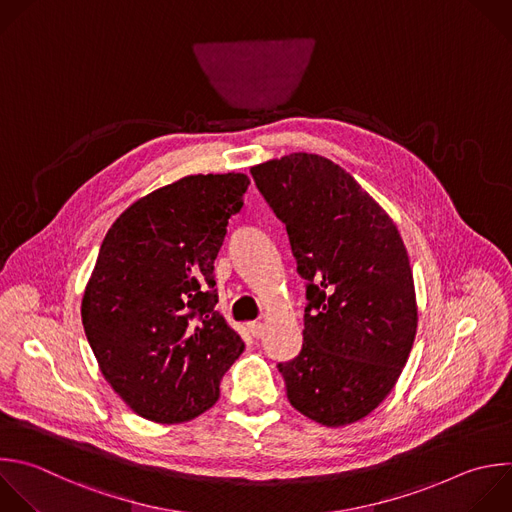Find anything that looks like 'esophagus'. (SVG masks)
Segmentation results:
<instances>
[{"label":"esophagus","mask_w":512,"mask_h":512,"mask_svg":"<svg viewBox=\"0 0 512 512\" xmlns=\"http://www.w3.org/2000/svg\"><path fill=\"white\" fill-rule=\"evenodd\" d=\"M247 327L253 337H263V333H265V325L261 321H251Z\"/></svg>","instance_id":"obj_1"}]
</instances>
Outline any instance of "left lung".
Segmentation results:
<instances>
[{
	"mask_svg": "<svg viewBox=\"0 0 512 512\" xmlns=\"http://www.w3.org/2000/svg\"><path fill=\"white\" fill-rule=\"evenodd\" d=\"M285 223L305 279L303 346L277 364L295 410L323 426L368 416L410 356L418 311L404 241L386 211L346 170L295 152L251 168Z\"/></svg>",
	"mask_w": 512,
	"mask_h": 512,
	"instance_id": "left-lung-1",
	"label": "left lung"
}]
</instances>
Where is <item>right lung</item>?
Returning a JSON list of instances; mask_svg holds the SVG:
<instances>
[{"instance_id":"obj_1","label":"right lung","mask_w":512,"mask_h":512,"mask_svg":"<svg viewBox=\"0 0 512 512\" xmlns=\"http://www.w3.org/2000/svg\"><path fill=\"white\" fill-rule=\"evenodd\" d=\"M247 187L241 173L185 177L130 205L102 241L82 323L106 382L146 420L209 410L245 350L215 311L213 269Z\"/></svg>"}]
</instances>
